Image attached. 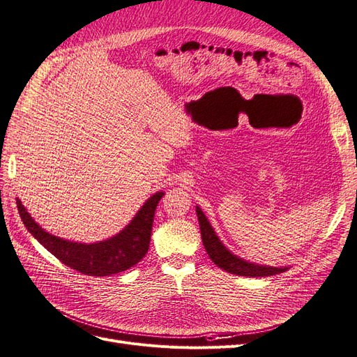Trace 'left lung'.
Here are the masks:
<instances>
[{
	"mask_svg": "<svg viewBox=\"0 0 357 357\" xmlns=\"http://www.w3.org/2000/svg\"><path fill=\"white\" fill-rule=\"evenodd\" d=\"M196 214H198L202 242L206 250V254L210 255L214 264H217L220 268L226 270V272L231 275H239V276H247V278L273 276L287 270V267H267V266L248 263L242 260V258L233 255L225 245L220 242L214 229L210 225V221L206 220L199 206H196Z\"/></svg>",
	"mask_w": 357,
	"mask_h": 357,
	"instance_id": "1",
	"label": "left lung"
}]
</instances>
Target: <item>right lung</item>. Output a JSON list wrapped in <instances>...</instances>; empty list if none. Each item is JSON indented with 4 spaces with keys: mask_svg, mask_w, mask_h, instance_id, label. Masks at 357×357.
<instances>
[{
    "mask_svg": "<svg viewBox=\"0 0 357 357\" xmlns=\"http://www.w3.org/2000/svg\"><path fill=\"white\" fill-rule=\"evenodd\" d=\"M164 192H158L142 206L131 223L116 236L97 243H78L60 239L47 233L35 223L29 213L17 199V210L23 225L44 248L57 257L61 263L82 275L110 276L126 272L136 266L149 250L151 233L156 205Z\"/></svg>",
    "mask_w": 357,
    "mask_h": 357,
    "instance_id": "right-lung-1",
    "label": "right lung"
}]
</instances>
